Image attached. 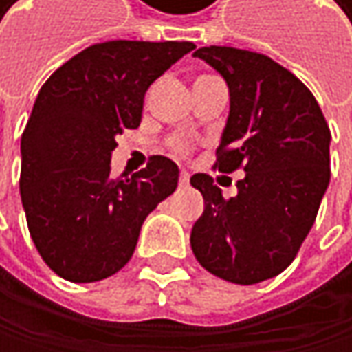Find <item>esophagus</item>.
I'll return each instance as SVG.
<instances>
[{
  "mask_svg": "<svg viewBox=\"0 0 352 352\" xmlns=\"http://www.w3.org/2000/svg\"><path fill=\"white\" fill-rule=\"evenodd\" d=\"M188 184H190V175L186 170H182V175H179V186H188Z\"/></svg>",
  "mask_w": 352,
  "mask_h": 352,
  "instance_id": "34e87169",
  "label": "esophagus"
}]
</instances>
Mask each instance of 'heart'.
Wrapping results in <instances>:
<instances>
[{
  "label": "heart",
  "mask_w": 352,
  "mask_h": 352,
  "mask_svg": "<svg viewBox=\"0 0 352 352\" xmlns=\"http://www.w3.org/2000/svg\"><path fill=\"white\" fill-rule=\"evenodd\" d=\"M168 147L175 152V154H182V156H186V154H190V150H192V145L186 141V139H182V137H173V139H168Z\"/></svg>",
  "instance_id": "obj_1"
}]
</instances>
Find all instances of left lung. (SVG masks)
<instances>
[{"label": "left lung", "mask_w": 352, "mask_h": 352, "mask_svg": "<svg viewBox=\"0 0 352 352\" xmlns=\"http://www.w3.org/2000/svg\"><path fill=\"white\" fill-rule=\"evenodd\" d=\"M230 88V116L215 168L245 170L239 194L223 198L207 173L190 184L205 198L190 245L211 274L253 285L280 274L313 228L329 184V126L304 82L266 54L205 46Z\"/></svg>", "instance_id": "obj_1"}]
</instances>
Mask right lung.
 I'll list each match as a JSON object with an SVG mask.
<instances>
[{
  "label": "right lung",
  "mask_w": 352,
  "mask_h": 352,
  "mask_svg": "<svg viewBox=\"0 0 352 352\" xmlns=\"http://www.w3.org/2000/svg\"><path fill=\"white\" fill-rule=\"evenodd\" d=\"M192 42L92 44L46 80L21 139V198L42 260L72 283L116 274L133 258L145 217L170 196L179 168L150 156L111 175L116 137L141 124L145 90Z\"/></svg>",
  "instance_id": "obj_1"
}]
</instances>
